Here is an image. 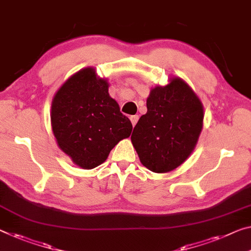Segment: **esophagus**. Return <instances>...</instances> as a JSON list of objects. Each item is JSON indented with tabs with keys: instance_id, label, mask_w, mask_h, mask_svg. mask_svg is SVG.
Here are the masks:
<instances>
[{
	"instance_id": "1",
	"label": "esophagus",
	"mask_w": 251,
	"mask_h": 251,
	"mask_svg": "<svg viewBox=\"0 0 251 251\" xmlns=\"http://www.w3.org/2000/svg\"><path fill=\"white\" fill-rule=\"evenodd\" d=\"M130 120H131V123H132V126H134L137 125V122L139 120V117H138V115H131Z\"/></svg>"
}]
</instances>
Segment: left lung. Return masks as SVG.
Returning <instances> with one entry per match:
<instances>
[{
    "label": "left lung",
    "mask_w": 251,
    "mask_h": 251,
    "mask_svg": "<svg viewBox=\"0 0 251 251\" xmlns=\"http://www.w3.org/2000/svg\"><path fill=\"white\" fill-rule=\"evenodd\" d=\"M203 118L201 100L179 77L151 88L147 113L141 115L131 136L141 164L153 173L174 171L195 149Z\"/></svg>",
    "instance_id": "8db88e82"
}]
</instances>
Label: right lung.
Returning <instances> with one entry per match:
<instances>
[{
  "mask_svg": "<svg viewBox=\"0 0 251 251\" xmlns=\"http://www.w3.org/2000/svg\"><path fill=\"white\" fill-rule=\"evenodd\" d=\"M50 120L61 151L84 169L103 164L132 131L130 120L109 94L107 79L99 77L94 67L80 69L59 87Z\"/></svg>",
  "mask_w": 251,
  "mask_h": 251,
  "instance_id": "1",
  "label": "right lung"
}]
</instances>
